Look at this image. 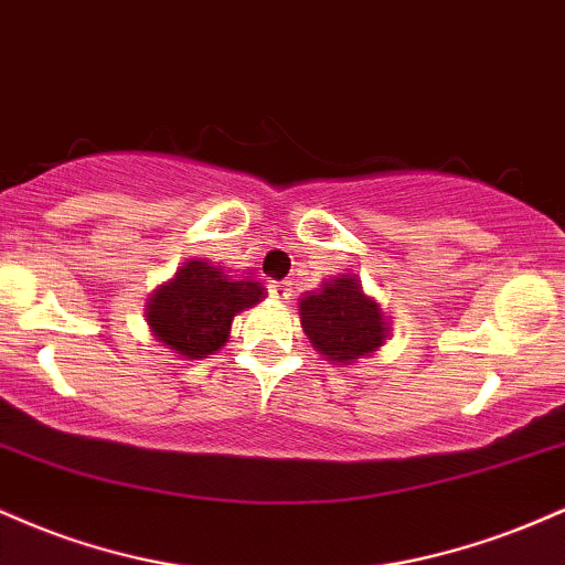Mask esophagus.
Returning a JSON list of instances; mask_svg holds the SVG:
<instances>
[{
    "label": "esophagus",
    "mask_w": 565,
    "mask_h": 565,
    "mask_svg": "<svg viewBox=\"0 0 565 565\" xmlns=\"http://www.w3.org/2000/svg\"><path fill=\"white\" fill-rule=\"evenodd\" d=\"M269 296L277 301H288L294 296V285L288 280H271L269 282Z\"/></svg>",
    "instance_id": "34e87169"
}]
</instances>
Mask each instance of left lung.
<instances>
[{
	"instance_id": "obj_1",
	"label": "left lung",
	"mask_w": 565,
	"mask_h": 565,
	"mask_svg": "<svg viewBox=\"0 0 565 565\" xmlns=\"http://www.w3.org/2000/svg\"><path fill=\"white\" fill-rule=\"evenodd\" d=\"M301 328L312 347L335 365H350L384 344L390 322L382 307L363 294L354 275L322 282L317 294L299 301Z\"/></svg>"
}]
</instances>
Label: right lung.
Returning <instances> with one entry per match:
<instances>
[{
	"label": "right lung",
	"mask_w": 565,
	"mask_h": 565,
	"mask_svg": "<svg viewBox=\"0 0 565 565\" xmlns=\"http://www.w3.org/2000/svg\"><path fill=\"white\" fill-rule=\"evenodd\" d=\"M264 296V285L253 277L232 280L221 266L192 258L175 271L173 280L151 294L146 320L168 350L200 360L218 352L230 339L234 315Z\"/></svg>",
	"instance_id": "obj_1"
}]
</instances>
